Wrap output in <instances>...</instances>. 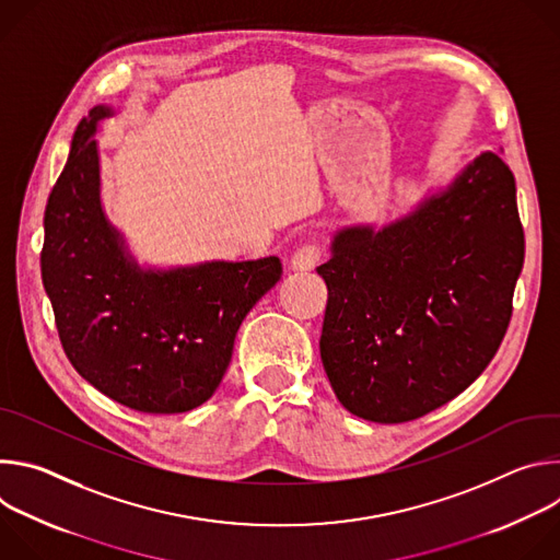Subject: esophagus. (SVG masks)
I'll return each instance as SVG.
<instances>
[{
  "mask_svg": "<svg viewBox=\"0 0 560 560\" xmlns=\"http://www.w3.org/2000/svg\"><path fill=\"white\" fill-rule=\"evenodd\" d=\"M324 248L318 246L316 242H307L303 246H299L290 259L292 270H312L318 261H322Z\"/></svg>",
  "mask_w": 560,
  "mask_h": 560,
  "instance_id": "34e87169",
  "label": "esophagus"
}]
</instances>
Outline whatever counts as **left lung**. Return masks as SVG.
<instances>
[{"mask_svg": "<svg viewBox=\"0 0 560 560\" xmlns=\"http://www.w3.org/2000/svg\"><path fill=\"white\" fill-rule=\"evenodd\" d=\"M525 259L514 175L494 152L410 214L335 234L322 361L341 406L374 423L415 421L494 359Z\"/></svg>", "mask_w": 560, "mask_h": 560, "instance_id": "8db88e82", "label": "left lung"}]
</instances>
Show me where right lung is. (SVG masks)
Wrapping results in <instances>:
<instances>
[{
	"label": "right lung",
	"mask_w": 560,
	"mask_h": 560,
	"mask_svg": "<svg viewBox=\"0 0 560 560\" xmlns=\"http://www.w3.org/2000/svg\"><path fill=\"white\" fill-rule=\"evenodd\" d=\"M95 106L79 121L44 212L42 281L72 368L113 401L188 412L214 394L238 326L281 279L279 257L143 270L100 197Z\"/></svg>",
	"instance_id": "right-lung-1"
}]
</instances>
